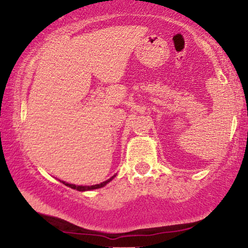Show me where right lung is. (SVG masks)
<instances>
[{"instance_id": "add662e5", "label": "right lung", "mask_w": 248, "mask_h": 248, "mask_svg": "<svg viewBox=\"0 0 248 248\" xmlns=\"http://www.w3.org/2000/svg\"><path fill=\"white\" fill-rule=\"evenodd\" d=\"M115 176L113 177H110L109 179H107L106 182H103L100 183V184H97V185H93V186H78V185H74V184H69V183H65V182H62L63 184H65L66 186H69V187L73 188V189H77V191H81V192H84V191H91V189H96V188H100V187H104L105 185L107 184V183H109L111 179H113Z\"/></svg>"}]
</instances>
